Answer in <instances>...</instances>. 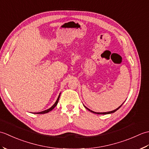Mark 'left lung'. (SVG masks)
<instances>
[{
	"label": "left lung",
	"instance_id": "obj_1",
	"mask_svg": "<svg viewBox=\"0 0 149 149\" xmlns=\"http://www.w3.org/2000/svg\"><path fill=\"white\" fill-rule=\"evenodd\" d=\"M122 106V105L121 106H120V107H118V108H117V109H115V110H113V111H109V112H104V113H97V112H94V111H91V110H90V109H88V108H87V107H86V108L88 109V110H89L90 111H91V112H92V113H95V114H99V115H106V114H110V113H114V112H115L116 111H117V110H118L119 108H120V107H121Z\"/></svg>",
	"mask_w": 149,
	"mask_h": 149
}]
</instances>
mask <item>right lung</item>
Instances as JSON below:
<instances>
[{"mask_svg":"<svg viewBox=\"0 0 149 149\" xmlns=\"http://www.w3.org/2000/svg\"><path fill=\"white\" fill-rule=\"evenodd\" d=\"M61 94V93H60ZM60 94H59V97H58V99H57V100H56V102H55V104H54V105L50 107V108H49V109H47V110H45V111H42V112H39V113H36V114H45V113H49V111H50L51 110H52L54 108V107L57 106V104H58V101H59V97H60Z\"/></svg>","mask_w":149,"mask_h":149,"instance_id":"1","label":"right lung"}]
</instances>
